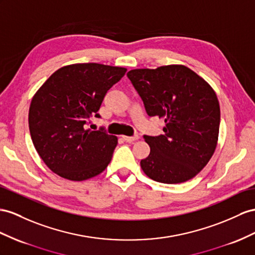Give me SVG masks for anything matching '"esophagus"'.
<instances>
[{
    "label": "esophagus",
    "mask_w": 255,
    "mask_h": 255,
    "mask_svg": "<svg viewBox=\"0 0 255 255\" xmlns=\"http://www.w3.org/2000/svg\"><path fill=\"white\" fill-rule=\"evenodd\" d=\"M123 139L125 140L126 142H133L136 141L139 139V135H133V136H126V135H123Z\"/></svg>",
    "instance_id": "obj_1"
}]
</instances>
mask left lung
Wrapping results in <instances>:
<instances>
[{"instance_id":"left-lung-1","label":"left lung","mask_w":255,"mask_h":255,"mask_svg":"<svg viewBox=\"0 0 255 255\" xmlns=\"http://www.w3.org/2000/svg\"><path fill=\"white\" fill-rule=\"evenodd\" d=\"M127 76L148 116L164 119V134L144 135L151 147L140 165L154 181L166 184L193 179L212 157L218 144L220 104L204 78L182 64L134 69Z\"/></svg>"}]
</instances>
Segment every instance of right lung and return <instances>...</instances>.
<instances>
[{"label":"right lung","instance_id":"obj_1","mask_svg":"<svg viewBox=\"0 0 255 255\" xmlns=\"http://www.w3.org/2000/svg\"><path fill=\"white\" fill-rule=\"evenodd\" d=\"M127 69L75 63L57 70L32 98L29 129L37 154L51 171L71 181L100 174L112 159L115 135L87 129L100 117L103 98Z\"/></svg>","mask_w":255,"mask_h":255}]
</instances>
